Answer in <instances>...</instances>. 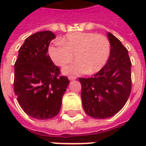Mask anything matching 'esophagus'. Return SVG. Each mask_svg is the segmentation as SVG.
Instances as JSON below:
<instances>
[{"label":"esophagus","instance_id":"1","mask_svg":"<svg viewBox=\"0 0 146 146\" xmlns=\"http://www.w3.org/2000/svg\"><path fill=\"white\" fill-rule=\"evenodd\" d=\"M68 79L70 80H76V77H75V76H69V77H68Z\"/></svg>","mask_w":146,"mask_h":146}]
</instances>
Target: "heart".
Returning a JSON list of instances; mask_svg holds the SVG:
<instances>
[{"mask_svg": "<svg viewBox=\"0 0 146 146\" xmlns=\"http://www.w3.org/2000/svg\"><path fill=\"white\" fill-rule=\"evenodd\" d=\"M110 51L111 45L106 36L85 32L69 33L48 48L52 61L61 67L70 62L75 54L76 62L62 70L63 74L69 76L97 73L108 62Z\"/></svg>", "mask_w": 146, "mask_h": 146, "instance_id": "obj_1", "label": "heart"}]
</instances>
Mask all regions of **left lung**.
I'll return each instance as SVG.
<instances>
[{
    "mask_svg": "<svg viewBox=\"0 0 146 146\" xmlns=\"http://www.w3.org/2000/svg\"><path fill=\"white\" fill-rule=\"evenodd\" d=\"M111 45L109 60L93 77L79 78L85 113L95 119L114 116L127 101L131 91V62L119 40L107 33Z\"/></svg>",
    "mask_w": 146,
    "mask_h": 146,
    "instance_id": "left-lung-1",
    "label": "left lung"
}]
</instances>
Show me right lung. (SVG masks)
Returning <instances> with one entry per match:
<instances>
[{
  "instance_id": "obj_1",
  "label": "right lung",
  "mask_w": 146,
  "mask_h": 146,
  "mask_svg": "<svg viewBox=\"0 0 146 146\" xmlns=\"http://www.w3.org/2000/svg\"><path fill=\"white\" fill-rule=\"evenodd\" d=\"M54 38L55 35L48 30L28 36L15 63V93L21 108L34 119H49L57 116L70 84L66 76L59 75V68L48 53L50 42Z\"/></svg>"
}]
</instances>
